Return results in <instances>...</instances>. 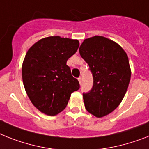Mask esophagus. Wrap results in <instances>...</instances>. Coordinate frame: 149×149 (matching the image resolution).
I'll return each mask as SVG.
<instances>
[{"label":"esophagus","mask_w":149,"mask_h":149,"mask_svg":"<svg viewBox=\"0 0 149 149\" xmlns=\"http://www.w3.org/2000/svg\"><path fill=\"white\" fill-rule=\"evenodd\" d=\"M77 80H78V81H79L80 84H81V81H82V79H81V77H78V78H77Z\"/></svg>","instance_id":"1"}]
</instances>
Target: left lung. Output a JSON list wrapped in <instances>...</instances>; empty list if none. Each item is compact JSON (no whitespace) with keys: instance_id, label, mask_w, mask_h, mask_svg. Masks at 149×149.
<instances>
[{"instance_id":"8db88e82","label":"left lung","mask_w":149,"mask_h":149,"mask_svg":"<svg viewBox=\"0 0 149 149\" xmlns=\"http://www.w3.org/2000/svg\"><path fill=\"white\" fill-rule=\"evenodd\" d=\"M79 52L94 79L91 90L83 94L86 110L103 117L113 111L126 94L131 77L129 58L120 45L100 36L84 39Z\"/></svg>"}]
</instances>
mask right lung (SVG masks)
<instances>
[{
    "label": "right lung",
    "mask_w": 149,
    "mask_h": 149,
    "mask_svg": "<svg viewBox=\"0 0 149 149\" xmlns=\"http://www.w3.org/2000/svg\"><path fill=\"white\" fill-rule=\"evenodd\" d=\"M77 39L49 36L36 42L26 54L22 77L32 104L42 113L55 116L66 107L71 94L80 88L68 59L77 52Z\"/></svg>",
    "instance_id": "obj_1"
}]
</instances>
